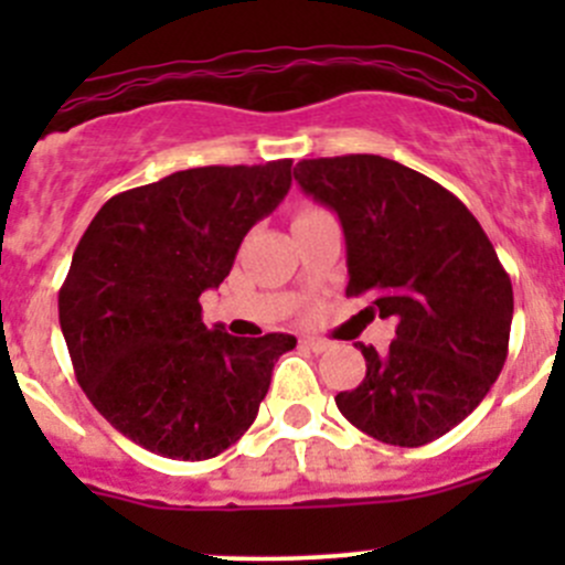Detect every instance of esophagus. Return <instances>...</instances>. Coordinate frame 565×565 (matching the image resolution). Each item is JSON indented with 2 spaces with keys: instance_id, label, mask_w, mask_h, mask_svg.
Returning a JSON list of instances; mask_svg holds the SVG:
<instances>
[{
  "instance_id": "1",
  "label": "esophagus",
  "mask_w": 565,
  "mask_h": 565,
  "mask_svg": "<svg viewBox=\"0 0 565 565\" xmlns=\"http://www.w3.org/2000/svg\"><path fill=\"white\" fill-rule=\"evenodd\" d=\"M300 344H303L306 347V350H311V352H317V355H319V352H324V350H328V341H322V339H311V335H303V339H300Z\"/></svg>"
}]
</instances>
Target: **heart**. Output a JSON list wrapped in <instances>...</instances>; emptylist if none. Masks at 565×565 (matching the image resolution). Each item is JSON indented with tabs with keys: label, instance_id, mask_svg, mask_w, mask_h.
I'll return each mask as SVG.
<instances>
[{
	"label": "heart",
	"instance_id": "1",
	"mask_svg": "<svg viewBox=\"0 0 565 565\" xmlns=\"http://www.w3.org/2000/svg\"><path fill=\"white\" fill-rule=\"evenodd\" d=\"M311 213H319V210L317 207H303L298 215H295V218H300V215H311Z\"/></svg>",
	"mask_w": 565,
	"mask_h": 565
}]
</instances>
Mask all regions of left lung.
I'll list each match as a JSON object with an SVG mask.
<instances>
[{
	"label": "left lung",
	"mask_w": 565,
	"mask_h": 565,
	"mask_svg": "<svg viewBox=\"0 0 565 565\" xmlns=\"http://www.w3.org/2000/svg\"><path fill=\"white\" fill-rule=\"evenodd\" d=\"M309 196L339 213L350 298L396 319L366 377L335 396L341 415L380 443L418 448L483 402L509 355L514 289L476 215L440 182L380 156L295 167ZM361 311V315H363Z\"/></svg>",
	"instance_id": "8db88e82"
}]
</instances>
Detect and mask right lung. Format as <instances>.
I'll list each match as a JSON object with an SVG mask.
<instances>
[{
  "label": "right lung",
  "instance_id": "right-lung-1",
  "mask_svg": "<svg viewBox=\"0 0 565 565\" xmlns=\"http://www.w3.org/2000/svg\"><path fill=\"white\" fill-rule=\"evenodd\" d=\"M292 185V161L199 167L111 196L73 250L60 324L73 372L136 446L202 461L241 440L289 333L230 335L199 295L232 270L250 226Z\"/></svg>",
  "mask_w": 565,
  "mask_h": 565
}]
</instances>
